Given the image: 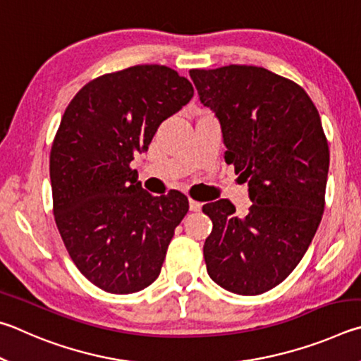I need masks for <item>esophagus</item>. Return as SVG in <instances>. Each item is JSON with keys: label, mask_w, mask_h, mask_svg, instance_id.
Segmentation results:
<instances>
[{"label": "esophagus", "mask_w": 361, "mask_h": 361, "mask_svg": "<svg viewBox=\"0 0 361 361\" xmlns=\"http://www.w3.org/2000/svg\"><path fill=\"white\" fill-rule=\"evenodd\" d=\"M188 203H190V211H193V212H200L201 207H203V203H200V201H195L192 198H190V201H188Z\"/></svg>", "instance_id": "34e87169"}]
</instances>
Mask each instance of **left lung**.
I'll return each mask as SVG.
<instances>
[{
  "mask_svg": "<svg viewBox=\"0 0 361 361\" xmlns=\"http://www.w3.org/2000/svg\"><path fill=\"white\" fill-rule=\"evenodd\" d=\"M190 78L252 201L244 217L228 200L203 206L207 274L228 292L260 295L301 262L325 209L330 150L319 111L298 84L260 66L190 69Z\"/></svg>",
  "mask_w": 361,
  "mask_h": 361,
  "instance_id": "left-lung-1",
  "label": "left lung"
}]
</instances>
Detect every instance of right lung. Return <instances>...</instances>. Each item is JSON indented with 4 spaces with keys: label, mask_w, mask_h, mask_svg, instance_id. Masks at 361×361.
Instances as JSON below:
<instances>
[{
    "label": "right lung",
    "mask_w": 361,
    "mask_h": 361,
    "mask_svg": "<svg viewBox=\"0 0 361 361\" xmlns=\"http://www.w3.org/2000/svg\"><path fill=\"white\" fill-rule=\"evenodd\" d=\"M192 97L174 69L136 65L90 80L63 114L50 150L55 224L75 267L104 292L135 293L160 274L188 200L152 197L130 163Z\"/></svg>",
    "instance_id": "add662e5"
}]
</instances>
